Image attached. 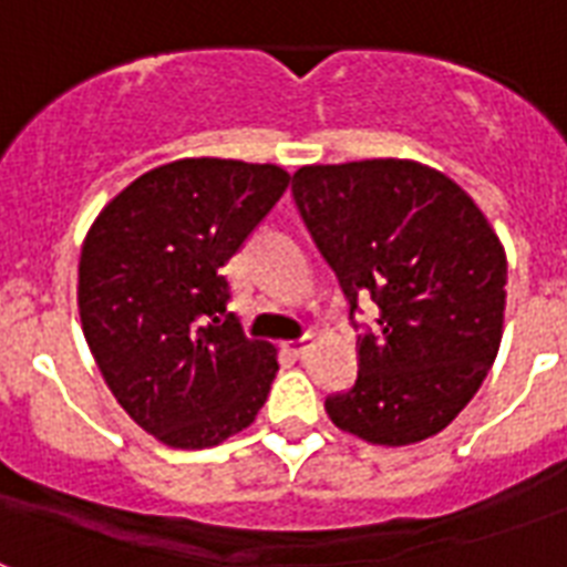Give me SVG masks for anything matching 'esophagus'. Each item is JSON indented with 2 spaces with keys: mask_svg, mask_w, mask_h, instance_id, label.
<instances>
[{
  "mask_svg": "<svg viewBox=\"0 0 567 567\" xmlns=\"http://www.w3.org/2000/svg\"><path fill=\"white\" fill-rule=\"evenodd\" d=\"M285 353H291L293 359H302V355L309 353L311 347V336H302V338H293V341H285Z\"/></svg>",
  "mask_w": 567,
  "mask_h": 567,
  "instance_id": "1",
  "label": "esophagus"
}]
</instances>
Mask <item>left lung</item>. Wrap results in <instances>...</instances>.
<instances>
[{"instance_id": "left-lung-1", "label": "left lung", "mask_w": 567, "mask_h": 567, "mask_svg": "<svg viewBox=\"0 0 567 567\" xmlns=\"http://www.w3.org/2000/svg\"><path fill=\"white\" fill-rule=\"evenodd\" d=\"M293 199L350 300L379 306L355 338L359 377L327 400L355 439L403 447L441 432L480 391L503 338L506 249L480 205L409 158L309 164Z\"/></svg>"}]
</instances>
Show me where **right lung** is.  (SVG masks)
<instances>
[{
    "mask_svg": "<svg viewBox=\"0 0 567 567\" xmlns=\"http://www.w3.org/2000/svg\"><path fill=\"white\" fill-rule=\"evenodd\" d=\"M288 182L276 164L179 158L137 176L87 229L82 332L111 394L167 447H214L265 405L276 347L226 315L223 267Z\"/></svg>",
    "mask_w": 567,
    "mask_h": 567,
    "instance_id": "add662e5",
    "label": "right lung"
}]
</instances>
